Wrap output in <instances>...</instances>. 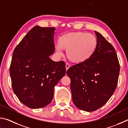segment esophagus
I'll use <instances>...</instances> for the list:
<instances>
[{"label":"esophagus","instance_id":"obj_1","mask_svg":"<svg viewBox=\"0 0 128 128\" xmlns=\"http://www.w3.org/2000/svg\"><path fill=\"white\" fill-rule=\"evenodd\" d=\"M70 64H68V63H67V64H66V70H68V69L69 68H70Z\"/></svg>","mask_w":128,"mask_h":128}]
</instances>
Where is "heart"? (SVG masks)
Segmentation results:
<instances>
[{
    "mask_svg": "<svg viewBox=\"0 0 128 128\" xmlns=\"http://www.w3.org/2000/svg\"><path fill=\"white\" fill-rule=\"evenodd\" d=\"M59 44L55 46L58 56H64L63 49L67 50V57L71 61L82 63L89 59L94 53L98 40L94 35L82 31L69 32L60 36Z\"/></svg>",
    "mask_w": 128,
    "mask_h": 128,
    "instance_id": "heart-1",
    "label": "heart"
}]
</instances>
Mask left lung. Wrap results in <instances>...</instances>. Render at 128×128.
Here are the masks:
<instances>
[{"mask_svg": "<svg viewBox=\"0 0 128 128\" xmlns=\"http://www.w3.org/2000/svg\"><path fill=\"white\" fill-rule=\"evenodd\" d=\"M95 33L98 44L93 55L70 67L66 72L71 79L74 104L87 112L96 111L106 104L116 88L120 72L115 49L100 33Z\"/></svg>", "mask_w": 128, "mask_h": 128, "instance_id": "obj_1", "label": "left lung"}]
</instances>
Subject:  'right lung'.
<instances>
[{"label": "right lung", "mask_w": 128, "mask_h": 128, "mask_svg": "<svg viewBox=\"0 0 128 128\" xmlns=\"http://www.w3.org/2000/svg\"><path fill=\"white\" fill-rule=\"evenodd\" d=\"M55 30L34 27L13 51L10 66L12 88L29 108H40L50 104L54 86L66 74L65 63L49 58L55 50Z\"/></svg>", "instance_id": "obj_1"}]
</instances>
